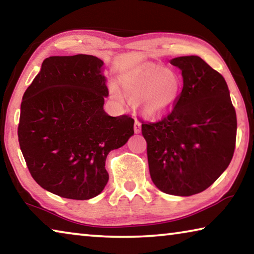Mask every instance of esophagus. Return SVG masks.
<instances>
[{
	"label": "esophagus",
	"mask_w": 254,
	"mask_h": 254,
	"mask_svg": "<svg viewBox=\"0 0 254 254\" xmlns=\"http://www.w3.org/2000/svg\"><path fill=\"white\" fill-rule=\"evenodd\" d=\"M134 132L135 133L141 132V123H140V121H137V120H135V122H134Z\"/></svg>",
	"instance_id": "34e87169"
}]
</instances>
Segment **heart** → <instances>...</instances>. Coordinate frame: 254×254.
<instances>
[{
    "label": "heart",
    "mask_w": 254,
    "mask_h": 254,
    "mask_svg": "<svg viewBox=\"0 0 254 254\" xmlns=\"http://www.w3.org/2000/svg\"><path fill=\"white\" fill-rule=\"evenodd\" d=\"M183 89L178 72L166 69L151 62L139 64L119 77L118 87L112 85L110 92L115 101L123 96L149 117H160L169 112Z\"/></svg>",
    "instance_id": "b5f03b06"
}]
</instances>
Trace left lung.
Wrapping results in <instances>:
<instances>
[{
	"label": "left lung",
	"mask_w": 254,
	"mask_h": 254,
	"mask_svg": "<svg viewBox=\"0 0 254 254\" xmlns=\"http://www.w3.org/2000/svg\"><path fill=\"white\" fill-rule=\"evenodd\" d=\"M184 87L173 109L156 122L142 121L150 176L161 191L191 196L204 191L233 158L236 113L220 72L198 56L170 60Z\"/></svg>",
	"instance_id": "1"
}]
</instances>
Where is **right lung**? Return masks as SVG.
I'll return each instance as SVG.
<instances>
[{
    "label": "right lung",
    "mask_w": 254,
    "mask_h": 254,
    "mask_svg": "<svg viewBox=\"0 0 254 254\" xmlns=\"http://www.w3.org/2000/svg\"><path fill=\"white\" fill-rule=\"evenodd\" d=\"M104 63L95 56H54L24 92L18 136L38 185L64 198L85 200L109 182L107 154L133 135L134 120L110 117Z\"/></svg>",
    "instance_id": "obj_1"
}]
</instances>
